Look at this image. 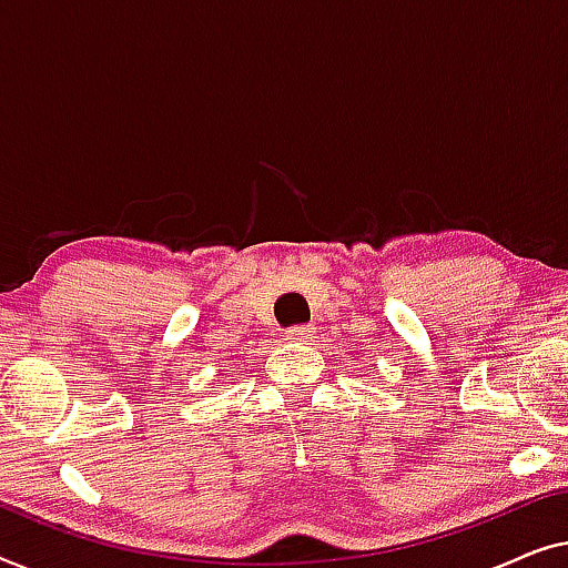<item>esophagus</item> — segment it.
<instances>
[{"mask_svg":"<svg viewBox=\"0 0 568 568\" xmlns=\"http://www.w3.org/2000/svg\"><path fill=\"white\" fill-rule=\"evenodd\" d=\"M283 337L287 342H306L311 337V326L306 324H298V326H287V329L283 332Z\"/></svg>","mask_w":568,"mask_h":568,"instance_id":"esophagus-1","label":"esophagus"}]
</instances>
